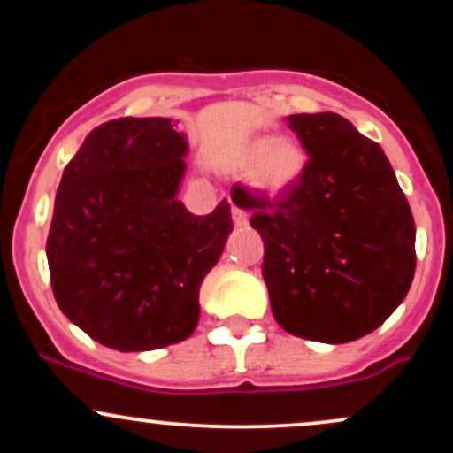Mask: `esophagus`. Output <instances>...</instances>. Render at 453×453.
<instances>
[{
    "mask_svg": "<svg viewBox=\"0 0 453 453\" xmlns=\"http://www.w3.org/2000/svg\"><path fill=\"white\" fill-rule=\"evenodd\" d=\"M232 219H234V226H238V227L247 226V223H249L247 212H244L241 206H232Z\"/></svg>",
    "mask_w": 453,
    "mask_h": 453,
    "instance_id": "34e87169",
    "label": "esophagus"
}]
</instances>
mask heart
<instances>
[{
    "mask_svg": "<svg viewBox=\"0 0 453 453\" xmlns=\"http://www.w3.org/2000/svg\"><path fill=\"white\" fill-rule=\"evenodd\" d=\"M242 170L251 168V183L266 194H283L304 173V150L292 138H257L238 157Z\"/></svg>",
    "mask_w": 453,
    "mask_h": 453,
    "instance_id": "obj_1",
    "label": "heart"
}]
</instances>
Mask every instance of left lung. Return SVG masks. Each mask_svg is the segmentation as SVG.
<instances>
[{"instance_id": "1", "label": "left lung", "mask_w": 453, "mask_h": 453, "mask_svg": "<svg viewBox=\"0 0 453 453\" xmlns=\"http://www.w3.org/2000/svg\"><path fill=\"white\" fill-rule=\"evenodd\" d=\"M309 153L292 189L270 200L238 187L264 241L262 274L277 324L319 342L377 330L415 274V223L381 147L336 112L292 114Z\"/></svg>"}]
</instances>
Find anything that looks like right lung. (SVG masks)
<instances>
[{
    "label": "right lung",
    "instance_id": "add662e5",
    "mask_svg": "<svg viewBox=\"0 0 453 453\" xmlns=\"http://www.w3.org/2000/svg\"><path fill=\"white\" fill-rule=\"evenodd\" d=\"M187 140L173 119L102 123L65 165L46 257L59 309L93 341L150 351L185 341L200 285L234 230L230 202L191 215L176 200Z\"/></svg>",
    "mask_w": 453,
    "mask_h": 453
}]
</instances>
